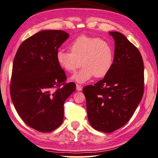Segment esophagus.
<instances>
[{
	"instance_id": "1",
	"label": "esophagus",
	"mask_w": 158,
	"mask_h": 158,
	"mask_svg": "<svg viewBox=\"0 0 158 158\" xmlns=\"http://www.w3.org/2000/svg\"><path fill=\"white\" fill-rule=\"evenodd\" d=\"M77 91H82V87L81 86H79V85H77Z\"/></svg>"
}]
</instances>
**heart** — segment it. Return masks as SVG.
I'll use <instances>...</instances> for the list:
<instances>
[{"mask_svg":"<svg viewBox=\"0 0 158 158\" xmlns=\"http://www.w3.org/2000/svg\"><path fill=\"white\" fill-rule=\"evenodd\" d=\"M69 49L70 52L58 50L56 52V61L67 72H74L81 64L83 66L71 78L77 83H85L94 76L102 78L110 71L113 64L114 50L106 40L82 35L70 43Z\"/></svg>","mask_w":158,"mask_h":158,"instance_id":"b5f03b06","label":"heart"}]
</instances>
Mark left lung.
<instances>
[{"instance_id":"obj_1","label":"left lung","mask_w":158,"mask_h":158,"mask_svg":"<svg viewBox=\"0 0 158 158\" xmlns=\"http://www.w3.org/2000/svg\"><path fill=\"white\" fill-rule=\"evenodd\" d=\"M109 34L114 40L110 71L94 86L83 88L89 123L105 133H111L128 122L144 90L143 61L139 51L122 34Z\"/></svg>"}]
</instances>
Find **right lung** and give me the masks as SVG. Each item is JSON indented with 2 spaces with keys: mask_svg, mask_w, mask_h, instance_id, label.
Returning <instances> with one entry per match:
<instances>
[{
  "mask_svg": "<svg viewBox=\"0 0 158 158\" xmlns=\"http://www.w3.org/2000/svg\"><path fill=\"white\" fill-rule=\"evenodd\" d=\"M62 30H44L19 46L12 66L10 96L21 119L41 132L62 123L64 103L76 89L56 61V52L69 38Z\"/></svg>",
  "mask_w": 158,
  "mask_h": 158,
  "instance_id": "right-lung-1",
  "label": "right lung"
}]
</instances>
